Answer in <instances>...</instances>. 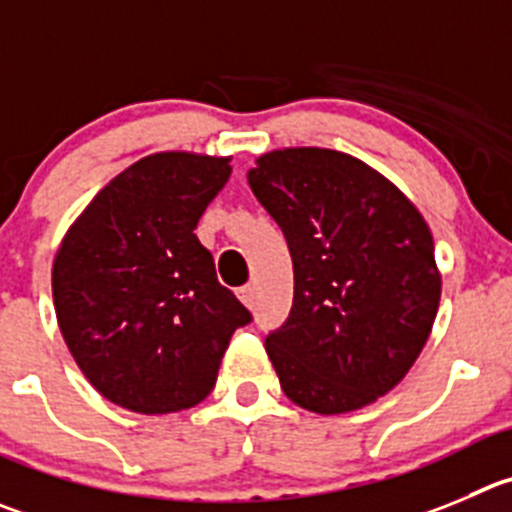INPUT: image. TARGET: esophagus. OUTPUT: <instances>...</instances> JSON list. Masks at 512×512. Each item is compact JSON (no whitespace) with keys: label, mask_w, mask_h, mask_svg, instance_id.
I'll return each mask as SVG.
<instances>
[{"label":"esophagus","mask_w":512,"mask_h":512,"mask_svg":"<svg viewBox=\"0 0 512 512\" xmlns=\"http://www.w3.org/2000/svg\"><path fill=\"white\" fill-rule=\"evenodd\" d=\"M237 295H240V300L247 305V308L255 305V285H242V288L237 290Z\"/></svg>","instance_id":"34e87169"}]
</instances>
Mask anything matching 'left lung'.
Masks as SVG:
<instances>
[{
    "instance_id": "1",
    "label": "left lung",
    "mask_w": 512,
    "mask_h": 512,
    "mask_svg": "<svg viewBox=\"0 0 512 512\" xmlns=\"http://www.w3.org/2000/svg\"><path fill=\"white\" fill-rule=\"evenodd\" d=\"M247 181L293 257V308L265 338L285 396L315 414L366 407L432 331L442 278L427 222L379 171L331 148L270 151Z\"/></svg>"
}]
</instances>
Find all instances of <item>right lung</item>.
<instances>
[{
  "mask_svg": "<svg viewBox=\"0 0 512 512\" xmlns=\"http://www.w3.org/2000/svg\"><path fill=\"white\" fill-rule=\"evenodd\" d=\"M229 174L217 156H146L95 194L57 250L62 338L118 407L171 414L207 399L229 338L252 321L194 234Z\"/></svg>",
  "mask_w": 512,
  "mask_h": 512,
  "instance_id": "1",
  "label": "right lung"
}]
</instances>
